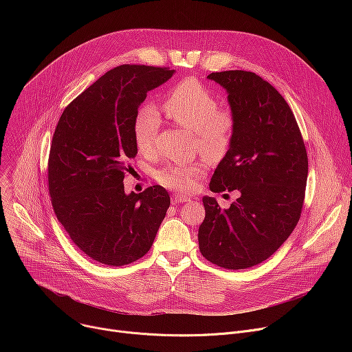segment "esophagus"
Masks as SVG:
<instances>
[{
    "label": "esophagus",
    "instance_id": "1",
    "mask_svg": "<svg viewBox=\"0 0 352 352\" xmlns=\"http://www.w3.org/2000/svg\"><path fill=\"white\" fill-rule=\"evenodd\" d=\"M188 200H190V197H189V196H185V195H181V193H175V195L171 196V202H173L174 205L188 202Z\"/></svg>",
    "mask_w": 352,
    "mask_h": 352
}]
</instances>
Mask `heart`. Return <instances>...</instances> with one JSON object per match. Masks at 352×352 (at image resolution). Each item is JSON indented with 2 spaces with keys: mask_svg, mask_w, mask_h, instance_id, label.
I'll return each mask as SVG.
<instances>
[{
  "mask_svg": "<svg viewBox=\"0 0 352 352\" xmlns=\"http://www.w3.org/2000/svg\"><path fill=\"white\" fill-rule=\"evenodd\" d=\"M219 106V98L204 83L188 78L178 82L166 94L163 111L175 125L193 132L200 152L209 156H223L232 140L235 117L231 110ZM160 126L162 118L153 104H143L138 109L132 133L140 153L152 152ZM202 173L204 166L199 163L168 164L156 173V179L171 190L189 192Z\"/></svg>",
  "mask_w": 352,
  "mask_h": 352,
  "instance_id": "heart-1",
  "label": "heart"
}]
</instances>
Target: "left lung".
<instances>
[{"label":"left lung","mask_w":352,"mask_h":352,"mask_svg":"<svg viewBox=\"0 0 352 352\" xmlns=\"http://www.w3.org/2000/svg\"><path fill=\"white\" fill-rule=\"evenodd\" d=\"M228 93L235 129L210 190H238L228 209L204 197L200 254L210 263L242 270L270 258L294 231L304 208L308 155L292 110L263 78L248 71L213 72Z\"/></svg>","instance_id":"obj_1"}]
</instances>
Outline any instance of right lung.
Wrapping results in <instances>:
<instances>
[{
  "instance_id": "obj_1",
  "label": "right lung",
  "mask_w": 352,
  "mask_h": 352,
  "mask_svg": "<svg viewBox=\"0 0 352 352\" xmlns=\"http://www.w3.org/2000/svg\"><path fill=\"white\" fill-rule=\"evenodd\" d=\"M173 74L120 65L72 100L54 131L48 156L53 209L72 242L98 263L117 267L144 256L170 208L163 186L126 195L124 178L138 153L133 117L147 91Z\"/></svg>"
}]
</instances>
